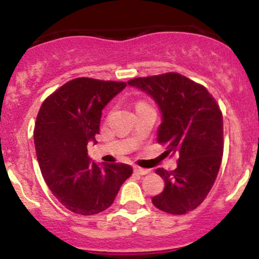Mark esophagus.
Segmentation results:
<instances>
[{
    "label": "esophagus",
    "mask_w": 259,
    "mask_h": 259,
    "mask_svg": "<svg viewBox=\"0 0 259 259\" xmlns=\"http://www.w3.org/2000/svg\"><path fill=\"white\" fill-rule=\"evenodd\" d=\"M134 171L139 175H146L148 173V169H144L140 167H134Z\"/></svg>",
    "instance_id": "obj_1"
}]
</instances>
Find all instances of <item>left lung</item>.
Segmentation results:
<instances>
[{"mask_svg":"<svg viewBox=\"0 0 259 259\" xmlns=\"http://www.w3.org/2000/svg\"><path fill=\"white\" fill-rule=\"evenodd\" d=\"M127 85L152 99L162 113L157 141L178 154V168L156 173L164 190L152 203L170 214H185L203 202L212 189L223 157V115L212 95L177 73L130 80Z\"/></svg>","mask_w":259,"mask_h":259,"instance_id":"8db88e82","label":"left lung"}]
</instances>
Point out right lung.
Returning <instances> with one entry per match:
<instances>
[{
	"mask_svg": "<svg viewBox=\"0 0 259 259\" xmlns=\"http://www.w3.org/2000/svg\"><path fill=\"white\" fill-rule=\"evenodd\" d=\"M125 82L78 78L47 97L38 111L34 142L41 173L53 196L70 212L92 215L114 202L133 168L95 163L88 144H96L102 109Z\"/></svg>",
	"mask_w": 259,
	"mask_h": 259,
	"instance_id": "1",
	"label": "right lung"
}]
</instances>
